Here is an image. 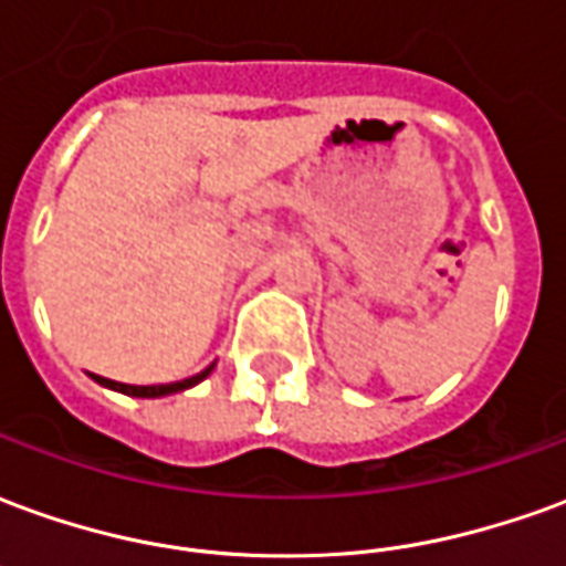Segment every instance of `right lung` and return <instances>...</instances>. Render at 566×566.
<instances>
[{
	"label": "right lung",
	"instance_id": "add662e5",
	"mask_svg": "<svg viewBox=\"0 0 566 566\" xmlns=\"http://www.w3.org/2000/svg\"><path fill=\"white\" fill-rule=\"evenodd\" d=\"M211 367H206L202 373L197 376H190V379H181V381H169V385H124V381H112V379H103V376H93V379L99 381L103 388H112L117 394H127V397H142V400H157V397H169V394H178V391H187V388H193L199 381L209 376Z\"/></svg>",
	"mask_w": 566,
	"mask_h": 566
}]
</instances>
